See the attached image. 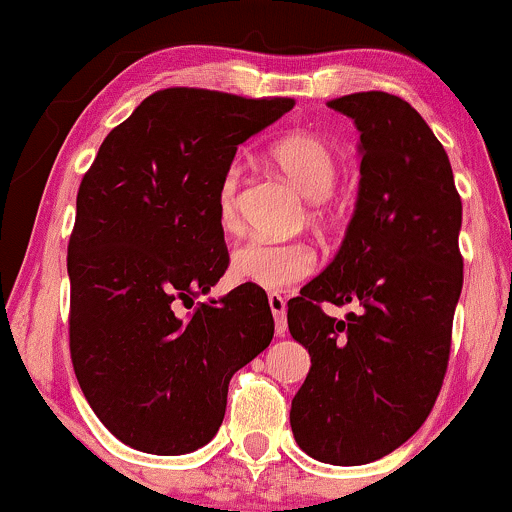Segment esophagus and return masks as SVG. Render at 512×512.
Masks as SVG:
<instances>
[{
    "label": "esophagus",
    "instance_id": "34e87169",
    "mask_svg": "<svg viewBox=\"0 0 512 512\" xmlns=\"http://www.w3.org/2000/svg\"><path fill=\"white\" fill-rule=\"evenodd\" d=\"M269 308H272V315H274V322H276V334L279 337H286V301L284 296H279V293H269Z\"/></svg>",
    "mask_w": 512,
    "mask_h": 512
}]
</instances>
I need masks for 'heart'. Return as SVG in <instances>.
<instances>
[{"label":"heart","instance_id":"b5f03b06","mask_svg":"<svg viewBox=\"0 0 512 512\" xmlns=\"http://www.w3.org/2000/svg\"><path fill=\"white\" fill-rule=\"evenodd\" d=\"M269 158L305 199L313 202L310 216L327 219V197L339 178V156L330 142L317 134H291L279 139ZM216 216L223 231L233 233L240 226V168L231 166L223 173L216 190ZM317 269V255L308 243H274L252 238L238 245L231 255V276L243 284L267 291H284L308 279Z\"/></svg>","mask_w":512,"mask_h":512}]
</instances>
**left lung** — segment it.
Segmentation results:
<instances>
[{"mask_svg":"<svg viewBox=\"0 0 512 512\" xmlns=\"http://www.w3.org/2000/svg\"><path fill=\"white\" fill-rule=\"evenodd\" d=\"M330 108L361 132V180L337 255L289 301V332L310 354L291 431L315 460L354 467L407 443L436 404L462 293V202L407 101L366 91ZM320 302L359 310L337 321Z\"/></svg>","mask_w":512,"mask_h":512,"instance_id":"1","label":"left lung"}]
</instances>
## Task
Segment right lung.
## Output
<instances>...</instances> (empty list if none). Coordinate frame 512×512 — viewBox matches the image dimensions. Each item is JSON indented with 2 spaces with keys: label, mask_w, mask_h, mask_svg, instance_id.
Returning <instances> with one entry per match:
<instances>
[{
  "label": "right lung",
  "mask_w": 512,
  "mask_h": 512,
  "mask_svg": "<svg viewBox=\"0 0 512 512\" xmlns=\"http://www.w3.org/2000/svg\"><path fill=\"white\" fill-rule=\"evenodd\" d=\"M291 108V98L166 88L105 137L81 180L69 349L86 402L129 448L185 455L207 445L233 373L272 342L257 286L195 298L228 267L216 216L223 173L240 144Z\"/></svg>",
  "instance_id": "obj_1"
}]
</instances>
